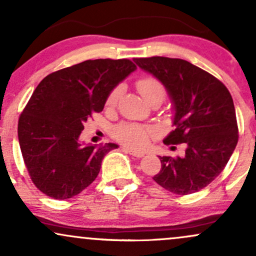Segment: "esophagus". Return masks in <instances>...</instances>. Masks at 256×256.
Wrapping results in <instances>:
<instances>
[{
  "mask_svg": "<svg viewBox=\"0 0 256 256\" xmlns=\"http://www.w3.org/2000/svg\"><path fill=\"white\" fill-rule=\"evenodd\" d=\"M122 150L125 152H128V154L132 155V156H136V158H142L143 155H144V152H140V150H136V149H131V148H122Z\"/></svg>",
  "mask_w": 256,
  "mask_h": 256,
  "instance_id": "obj_1",
  "label": "esophagus"
}]
</instances>
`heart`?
<instances>
[{
  "label": "heart",
  "instance_id": "b5f03b06",
  "mask_svg": "<svg viewBox=\"0 0 256 256\" xmlns=\"http://www.w3.org/2000/svg\"><path fill=\"white\" fill-rule=\"evenodd\" d=\"M136 88L149 104L152 102L161 104L166 98L165 85L162 84L160 79L152 77V76H142V77L138 78L136 80ZM120 94H122L120 85H116V88L110 90V92L107 96V101H106L108 108L116 107L118 104ZM113 134L116 140L122 144L132 146V148H142L149 142L150 138L155 137L156 130L152 125L122 122L114 128Z\"/></svg>",
  "mask_w": 256,
  "mask_h": 256
}]
</instances>
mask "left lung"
Listing matches in <instances>:
<instances>
[{
  "instance_id": "8db88e82",
  "label": "left lung",
  "mask_w": 256,
  "mask_h": 256,
  "mask_svg": "<svg viewBox=\"0 0 256 256\" xmlns=\"http://www.w3.org/2000/svg\"><path fill=\"white\" fill-rule=\"evenodd\" d=\"M134 62L162 82L174 104L176 128L164 143L186 144L184 156H158L161 170L152 179L177 195L200 192L222 173L238 142L230 91L182 58H137Z\"/></svg>"
}]
</instances>
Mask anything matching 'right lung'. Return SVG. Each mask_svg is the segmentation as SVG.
Listing matches in <instances>:
<instances>
[{
  "mask_svg": "<svg viewBox=\"0 0 256 256\" xmlns=\"http://www.w3.org/2000/svg\"><path fill=\"white\" fill-rule=\"evenodd\" d=\"M137 66L128 58L86 60L40 80L20 114L18 137L32 183L66 200L95 180L102 158L116 144L83 146L84 122L104 107L108 94Z\"/></svg>",
  "mask_w": 256,
  "mask_h": 256,
  "instance_id": "obj_1",
  "label": "right lung"
}]
</instances>
